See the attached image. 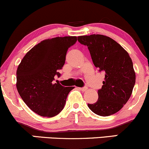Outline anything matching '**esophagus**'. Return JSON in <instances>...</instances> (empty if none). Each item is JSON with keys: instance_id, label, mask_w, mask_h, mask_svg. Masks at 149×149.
Here are the masks:
<instances>
[{"instance_id": "1", "label": "esophagus", "mask_w": 149, "mask_h": 149, "mask_svg": "<svg viewBox=\"0 0 149 149\" xmlns=\"http://www.w3.org/2000/svg\"><path fill=\"white\" fill-rule=\"evenodd\" d=\"M79 89L80 90H81V91L85 92V91H86L87 90H88V88H87V87H83V88H80Z\"/></svg>"}]
</instances>
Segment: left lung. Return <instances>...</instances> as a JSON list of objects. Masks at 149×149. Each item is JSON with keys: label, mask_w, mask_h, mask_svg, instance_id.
<instances>
[{"label": "left lung", "mask_w": 149, "mask_h": 149, "mask_svg": "<svg viewBox=\"0 0 149 149\" xmlns=\"http://www.w3.org/2000/svg\"><path fill=\"white\" fill-rule=\"evenodd\" d=\"M78 40L88 47L99 71L105 73L98 100L88 104L89 109L101 116L113 115L127 103L132 92L136 79L132 61L122 46L106 36H81Z\"/></svg>", "instance_id": "obj_1"}]
</instances>
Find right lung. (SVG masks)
<instances>
[{"mask_svg": "<svg viewBox=\"0 0 149 149\" xmlns=\"http://www.w3.org/2000/svg\"><path fill=\"white\" fill-rule=\"evenodd\" d=\"M77 37H56L44 40L26 54L17 71V89L24 103L36 113L54 117L64 108L73 87L54 82L62 69L68 49Z\"/></svg>", "mask_w": 149, "mask_h": 149, "instance_id": "add662e5", "label": "right lung"}]
</instances>
